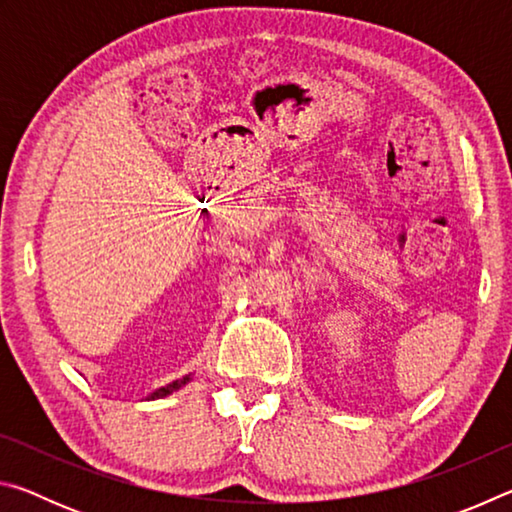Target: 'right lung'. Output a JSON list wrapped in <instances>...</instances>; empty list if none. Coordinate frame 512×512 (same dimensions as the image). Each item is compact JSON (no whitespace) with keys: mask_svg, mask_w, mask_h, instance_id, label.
I'll use <instances>...</instances> for the list:
<instances>
[{"mask_svg":"<svg viewBox=\"0 0 512 512\" xmlns=\"http://www.w3.org/2000/svg\"><path fill=\"white\" fill-rule=\"evenodd\" d=\"M189 381H192V375H185L183 379H176V381H171V384H167V386L158 388V391H153L149 397H146V400H160V397H167V395H171V393L180 391V388H183L185 384H189Z\"/></svg>","mask_w":512,"mask_h":512,"instance_id":"right-lung-1","label":"right lung"}]
</instances>
